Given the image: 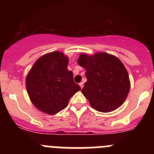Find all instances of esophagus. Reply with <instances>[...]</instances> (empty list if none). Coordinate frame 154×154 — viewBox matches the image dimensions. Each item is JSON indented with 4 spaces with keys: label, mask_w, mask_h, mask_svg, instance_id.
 <instances>
[{
    "label": "esophagus",
    "mask_w": 154,
    "mask_h": 154,
    "mask_svg": "<svg viewBox=\"0 0 154 154\" xmlns=\"http://www.w3.org/2000/svg\"><path fill=\"white\" fill-rule=\"evenodd\" d=\"M79 85H80V88H83V82H81V83H79Z\"/></svg>",
    "instance_id": "obj_1"
}]
</instances>
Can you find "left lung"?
<instances>
[{"label":"left lung","mask_w":154,"mask_h":154,"mask_svg":"<svg viewBox=\"0 0 154 154\" xmlns=\"http://www.w3.org/2000/svg\"><path fill=\"white\" fill-rule=\"evenodd\" d=\"M77 63L86 68L87 81L82 93L91 107L109 112L123 104L130 91L128 73L119 58L106 53L82 54Z\"/></svg>","instance_id":"obj_1"}]
</instances>
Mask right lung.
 <instances>
[{
    "label": "right lung",
    "mask_w": 154,
    "mask_h": 154,
    "mask_svg": "<svg viewBox=\"0 0 154 154\" xmlns=\"http://www.w3.org/2000/svg\"><path fill=\"white\" fill-rule=\"evenodd\" d=\"M68 58L59 51L42 56L26 78L31 102L40 111L54 115L68 106L70 98L81 90L68 70Z\"/></svg>",
    "instance_id": "obj_1"
}]
</instances>
